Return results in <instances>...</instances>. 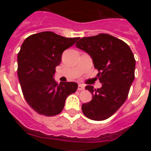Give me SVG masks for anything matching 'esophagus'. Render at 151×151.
<instances>
[{"mask_svg": "<svg viewBox=\"0 0 151 151\" xmlns=\"http://www.w3.org/2000/svg\"><path fill=\"white\" fill-rule=\"evenodd\" d=\"M84 88H85V86H84L83 85H78V91H82V90H84Z\"/></svg>", "mask_w": 151, "mask_h": 151, "instance_id": "1", "label": "esophagus"}]
</instances>
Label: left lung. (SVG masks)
<instances>
[{
  "label": "left lung",
  "mask_w": 151,
  "mask_h": 151,
  "mask_svg": "<svg viewBox=\"0 0 151 151\" xmlns=\"http://www.w3.org/2000/svg\"><path fill=\"white\" fill-rule=\"evenodd\" d=\"M76 46L93 59L97 76L102 84L95 89L87 85L92 100L83 104L84 115L95 121L105 120L113 115L127 99L134 78L135 60L130 47L123 41L108 34L82 38Z\"/></svg>",
  "instance_id": "left-lung-1"
}]
</instances>
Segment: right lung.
<instances>
[{
    "mask_svg": "<svg viewBox=\"0 0 151 151\" xmlns=\"http://www.w3.org/2000/svg\"><path fill=\"white\" fill-rule=\"evenodd\" d=\"M78 38H65L42 32L26 38L18 53L19 80L24 98L40 115L53 116L63 110L66 97L76 91L78 84L62 82L53 77L63 52Z\"/></svg>",
    "mask_w": 151,
    "mask_h": 151,
    "instance_id": "obj_1",
    "label": "right lung"
}]
</instances>
